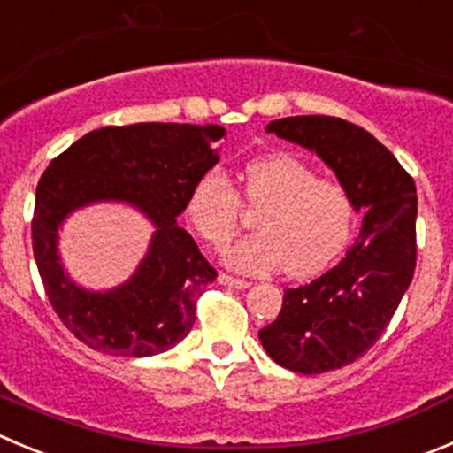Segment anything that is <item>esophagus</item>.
<instances>
[{"label": "esophagus", "mask_w": 453, "mask_h": 453, "mask_svg": "<svg viewBox=\"0 0 453 453\" xmlns=\"http://www.w3.org/2000/svg\"><path fill=\"white\" fill-rule=\"evenodd\" d=\"M219 284L230 286V288H239V290H243V288H248V286H250L246 279H236V277H232V274H226V273L219 274Z\"/></svg>", "instance_id": "obj_1"}]
</instances>
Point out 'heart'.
<instances>
[{"label": "heart", "instance_id": "heart-1", "mask_svg": "<svg viewBox=\"0 0 453 453\" xmlns=\"http://www.w3.org/2000/svg\"><path fill=\"white\" fill-rule=\"evenodd\" d=\"M241 194L255 217L257 234L236 241L226 264L246 274L284 270L290 279L324 273L349 246L355 230V201L349 189L306 160L274 154L248 163ZM185 219L210 248H226L241 223V198L226 172L207 169L189 188Z\"/></svg>", "mask_w": 453, "mask_h": 453}]
</instances>
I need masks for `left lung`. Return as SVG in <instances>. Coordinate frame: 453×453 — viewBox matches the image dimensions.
Masks as SVG:
<instances>
[{
	"instance_id": "1",
	"label": "left lung",
	"mask_w": 453,
	"mask_h": 453,
	"mask_svg": "<svg viewBox=\"0 0 453 453\" xmlns=\"http://www.w3.org/2000/svg\"><path fill=\"white\" fill-rule=\"evenodd\" d=\"M265 131L315 151L365 212L344 259L288 288L277 319L259 331L265 353L303 375L342 369L366 353L391 322L416 270V183L369 131L331 116L273 120Z\"/></svg>"
}]
</instances>
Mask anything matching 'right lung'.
<instances>
[{
    "label": "right lung",
    "mask_w": 453,
    "mask_h": 453,
    "mask_svg": "<svg viewBox=\"0 0 453 453\" xmlns=\"http://www.w3.org/2000/svg\"><path fill=\"white\" fill-rule=\"evenodd\" d=\"M219 125L138 122L88 131L50 160L35 192L33 255L50 306L91 346L125 357L179 344L196 319V299L217 270L176 223L189 188L219 163ZM129 202L157 230L146 259L125 285L104 294L80 289L61 268L57 230L91 202Z\"/></svg>",
    "instance_id": "right-lung-1"
}]
</instances>
